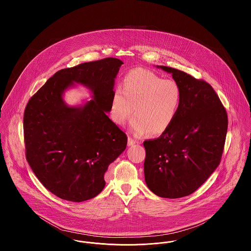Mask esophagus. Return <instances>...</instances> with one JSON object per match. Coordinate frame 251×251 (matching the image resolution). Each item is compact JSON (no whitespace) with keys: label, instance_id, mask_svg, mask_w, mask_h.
Instances as JSON below:
<instances>
[{"label":"esophagus","instance_id":"1","mask_svg":"<svg viewBox=\"0 0 251 251\" xmlns=\"http://www.w3.org/2000/svg\"><path fill=\"white\" fill-rule=\"evenodd\" d=\"M136 144V141L134 139H132L131 137H128V146H133Z\"/></svg>","mask_w":251,"mask_h":251}]
</instances>
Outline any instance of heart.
Returning a JSON list of instances; mask_svg holds the SVG:
<instances>
[{
	"label": "heart",
	"mask_w": 251,
	"mask_h": 251,
	"mask_svg": "<svg viewBox=\"0 0 251 251\" xmlns=\"http://www.w3.org/2000/svg\"><path fill=\"white\" fill-rule=\"evenodd\" d=\"M182 99L181 88L174 80L142 68L129 72L111 99V117L118 124L131 120V131L137 136L149 131L161 135L169 129L179 112Z\"/></svg>",
	"instance_id": "1"
}]
</instances>
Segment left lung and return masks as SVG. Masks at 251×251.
<instances>
[{
	"instance_id": "1",
	"label": "left lung",
	"mask_w": 251,
	"mask_h": 251,
	"mask_svg": "<svg viewBox=\"0 0 251 251\" xmlns=\"http://www.w3.org/2000/svg\"><path fill=\"white\" fill-rule=\"evenodd\" d=\"M157 67L172 74L182 99L169 129L144 141L145 180L157 196L178 199L196 191L220 164L227 115L211 84L173 68Z\"/></svg>"
}]
</instances>
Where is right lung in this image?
Returning a JSON list of instances; mask_svg holds the SVG:
<instances>
[{"label":"right lung","mask_w":251,"mask_h":251,"mask_svg":"<svg viewBox=\"0 0 251 251\" xmlns=\"http://www.w3.org/2000/svg\"><path fill=\"white\" fill-rule=\"evenodd\" d=\"M122 64L108 57L61 70L25 107L26 160L39 181L62 200L81 202L98 196L109 165L126 149V133L106 115ZM74 82L88 87L94 100L68 107L62 94Z\"/></svg>","instance_id":"1"}]
</instances>
